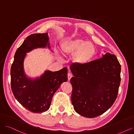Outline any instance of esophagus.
<instances>
[{
  "mask_svg": "<svg viewBox=\"0 0 134 134\" xmlns=\"http://www.w3.org/2000/svg\"><path fill=\"white\" fill-rule=\"evenodd\" d=\"M72 74L70 73V72H68V80H70V79L72 78Z\"/></svg>",
  "mask_w": 134,
  "mask_h": 134,
  "instance_id": "1",
  "label": "esophagus"
}]
</instances>
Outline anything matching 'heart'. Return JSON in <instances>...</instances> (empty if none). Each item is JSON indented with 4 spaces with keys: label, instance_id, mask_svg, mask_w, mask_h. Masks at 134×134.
Masks as SVG:
<instances>
[{
    "label": "heart",
    "instance_id": "heart-1",
    "mask_svg": "<svg viewBox=\"0 0 134 134\" xmlns=\"http://www.w3.org/2000/svg\"><path fill=\"white\" fill-rule=\"evenodd\" d=\"M63 55L68 57L72 55V61L78 66L86 65L94 58L96 49L92 42L82 38L70 39L61 43Z\"/></svg>",
    "mask_w": 134,
    "mask_h": 134
}]
</instances>
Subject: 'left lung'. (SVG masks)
Returning <instances> with one entry per match:
<instances>
[{"mask_svg":"<svg viewBox=\"0 0 134 134\" xmlns=\"http://www.w3.org/2000/svg\"><path fill=\"white\" fill-rule=\"evenodd\" d=\"M86 65L72 64L74 77L71 102L80 115L93 118L103 114L114 103L121 82V65L116 56L109 52Z\"/></svg>","mask_w":134,"mask_h":134,"instance_id":"left-lung-1","label":"left lung"}]
</instances>
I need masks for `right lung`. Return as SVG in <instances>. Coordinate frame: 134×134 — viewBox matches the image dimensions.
I'll return each mask as SVG.
<instances>
[{
    "mask_svg": "<svg viewBox=\"0 0 134 134\" xmlns=\"http://www.w3.org/2000/svg\"><path fill=\"white\" fill-rule=\"evenodd\" d=\"M48 41L47 33L28 36L16 51L11 67V87L15 98L22 106L34 113L47 111L54 93L62 83L68 80L67 68L53 72L45 70L35 78L26 74L24 61L27 53L38 48L50 50Z\"/></svg>",
    "mask_w": 134,
    "mask_h": 134,
    "instance_id": "add662e5",
    "label": "right lung"
}]
</instances>
